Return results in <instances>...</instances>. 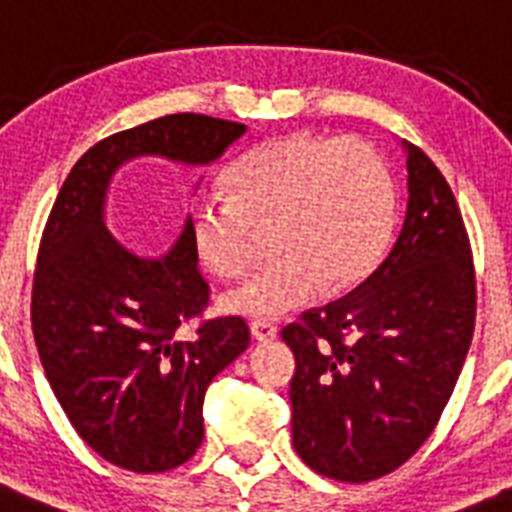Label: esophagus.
I'll return each instance as SVG.
<instances>
[{"instance_id": "34e87169", "label": "esophagus", "mask_w": 512, "mask_h": 512, "mask_svg": "<svg viewBox=\"0 0 512 512\" xmlns=\"http://www.w3.org/2000/svg\"><path fill=\"white\" fill-rule=\"evenodd\" d=\"M252 336L257 338V341H273V338L278 336V328H276V322H270V320H252Z\"/></svg>"}]
</instances>
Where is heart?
<instances>
[{
  "mask_svg": "<svg viewBox=\"0 0 512 512\" xmlns=\"http://www.w3.org/2000/svg\"><path fill=\"white\" fill-rule=\"evenodd\" d=\"M229 197L190 208L197 257L221 278L247 273L270 229L276 257L223 296L236 315L276 317L372 276L393 231V182L382 156L354 137L291 132L252 148L226 176Z\"/></svg>",
  "mask_w": 512,
  "mask_h": 512,
  "instance_id": "obj_1",
  "label": "heart"
}]
</instances>
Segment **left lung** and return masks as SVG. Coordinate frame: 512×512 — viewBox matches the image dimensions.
Returning <instances> with one entry per match:
<instances>
[{
  "label": "left lung",
  "instance_id": "obj_1",
  "mask_svg": "<svg viewBox=\"0 0 512 512\" xmlns=\"http://www.w3.org/2000/svg\"><path fill=\"white\" fill-rule=\"evenodd\" d=\"M409 205L380 268L351 294L281 330L296 356L294 450L312 471L362 484L409 461L453 395L476 322L461 208L422 148L406 143Z\"/></svg>",
  "mask_w": 512,
  "mask_h": 512
}]
</instances>
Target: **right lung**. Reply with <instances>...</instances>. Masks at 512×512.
Masks as SVG:
<instances>
[{"instance_id":"obj_1","label":"right lung","mask_w":512,"mask_h":512,"mask_svg":"<svg viewBox=\"0 0 512 512\" xmlns=\"http://www.w3.org/2000/svg\"><path fill=\"white\" fill-rule=\"evenodd\" d=\"M244 130L169 114L106 137L72 166L44 226L30 322L46 380L77 435L135 474H161L197 453L205 390L247 349L249 328L236 315L203 317L210 286L190 221L166 257L132 255L106 231V187L127 158L210 163ZM192 319L198 328L184 339Z\"/></svg>"}]
</instances>
